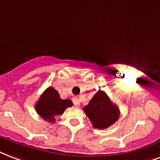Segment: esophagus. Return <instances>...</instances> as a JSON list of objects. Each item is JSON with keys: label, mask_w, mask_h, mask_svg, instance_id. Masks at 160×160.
I'll return each instance as SVG.
<instances>
[{"label": "esophagus", "mask_w": 160, "mask_h": 160, "mask_svg": "<svg viewBox=\"0 0 160 160\" xmlns=\"http://www.w3.org/2000/svg\"><path fill=\"white\" fill-rule=\"evenodd\" d=\"M72 102L76 106H79V105H80V100H79V98H77V97H74V98H72Z\"/></svg>", "instance_id": "obj_1"}]
</instances>
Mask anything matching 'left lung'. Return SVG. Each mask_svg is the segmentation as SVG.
I'll return each mask as SVG.
<instances>
[{
  "instance_id": "obj_1",
  "label": "left lung",
  "mask_w": 160,
  "mask_h": 160,
  "mask_svg": "<svg viewBox=\"0 0 160 160\" xmlns=\"http://www.w3.org/2000/svg\"><path fill=\"white\" fill-rule=\"evenodd\" d=\"M86 116L94 128L105 129L118 120L120 110L117 105L113 104L106 93L98 90L88 105L83 108Z\"/></svg>"
}]
</instances>
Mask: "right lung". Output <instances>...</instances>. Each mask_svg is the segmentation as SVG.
<instances>
[{"label":"right lung","mask_w":160,"mask_h":160,"mask_svg":"<svg viewBox=\"0 0 160 160\" xmlns=\"http://www.w3.org/2000/svg\"><path fill=\"white\" fill-rule=\"evenodd\" d=\"M72 105L70 99H62L58 92L50 87L44 90L36 103L35 110L44 121L55 122L56 116L63 114L67 108Z\"/></svg>","instance_id":"1"}]
</instances>
